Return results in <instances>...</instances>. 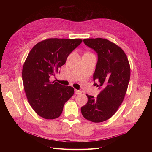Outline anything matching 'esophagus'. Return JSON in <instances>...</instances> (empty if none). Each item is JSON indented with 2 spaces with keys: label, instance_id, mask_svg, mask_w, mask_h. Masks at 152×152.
I'll return each instance as SVG.
<instances>
[{
  "label": "esophagus",
  "instance_id": "1",
  "mask_svg": "<svg viewBox=\"0 0 152 152\" xmlns=\"http://www.w3.org/2000/svg\"><path fill=\"white\" fill-rule=\"evenodd\" d=\"M75 94H77V95H79V94H80L82 93V91L80 90H75Z\"/></svg>",
  "mask_w": 152,
  "mask_h": 152
}]
</instances>
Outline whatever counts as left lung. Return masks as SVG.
Returning a JSON list of instances; mask_svg holds the SVG:
<instances>
[{"mask_svg": "<svg viewBox=\"0 0 152 152\" xmlns=\"http://www.w3.org/2000/svg\"><path fill=\"white\" fill-rule=\"evenodd\" d=\"M83 42L94 49L98 61L93 75L94 85L102 91L97 97L86 94L88 102L81 107L86 120L100 123L110 119L122 103L131 76V68L124 52L107 39L87 38Z\"/></svg>", "mask_w": 152, "mask_h": 152, "instance_id": "1", "label": "left lung"}]
</instances>
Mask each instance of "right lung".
I'll return each mask as SVG.
<instances>
[{
	"label": "right lung",
	"mask_w": 152,
	"mask_h": 152,
	"mask_svg": "<svg viewBox=\"0 0 152 152\" xmlns=\"http://www.w3.org/2000/svg\"><path fill=\"white\" fill-rule=\"evenodd\" d=\"M82 41L49 38L38 42L29 53L23 64L22 79L28 100L40 117L57 118L65 103L73 95V87L50 81V77L58 73V69Z\"/></svg>",
	"instance_id": "1"
}]
</instances>
